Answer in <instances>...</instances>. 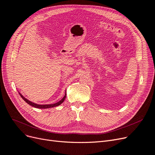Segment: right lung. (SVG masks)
<instances>
[{
  "mask_svg": "<svg viewBox=\"0 0 155 155\" xmlns=\"http://www.w3.org/2000/svg\"><path fill=\"white\" fill-rule=\"evenodd\" d=\"M65 95H64V96L63 97V98L59 101H58V102H57V103H55V104H48V105H39V104H35V103H33V102H32V101H29L28 100H27V99H26L25 97L23 96L21 93H19V94H20V96L21 97V98L24 100L26 103H27V104H28V105H31L32 107H35V108H52V107H57V106H59V105H60L61 104H62L63 103V101H64V100H65V98H66V91H65Z\"/></svg>",
  "mask_w": 155,
  "mask_h": 155,
  "instance_id": "1",
  "label": "right lung"
}]
</instances>
